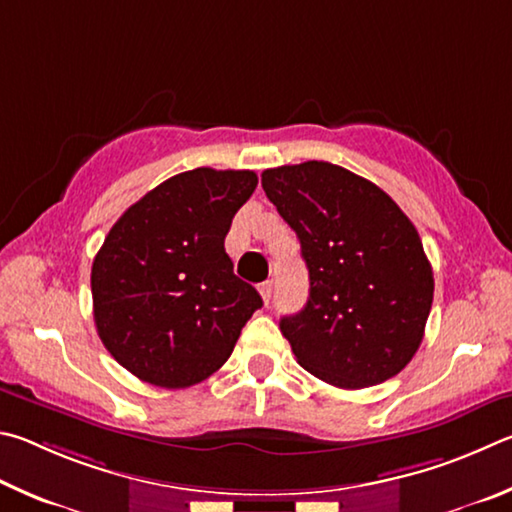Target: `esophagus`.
I'll return each instance as SVG.
<instances>
[{
  "label": "esophagus",
  "mask_w": 512,
  "mask_h": 512,
  "mask_svg": "<svg viewBox=\"0 0 512 512\" xmlns=\"http://www.w3.org/2000/svg\"><path fill=\"white\" fill-rule=\"evenodd\" d=\"M258 292H261V297H263L265 306H267V303H270V299H272V292H274V285H272V281H265V283L258 285Z\"/></svg>",
  "instance_id": "1"
}]
</instances>
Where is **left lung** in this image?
<instances>
[{"label": "left lung", "instance_id": "obj_1", "mask_svg": "<svg viewBox=\"0 0 512 512\" xmlns=\"http://www.w3.org/2000/svg\"><path fill=\"white\" fill-rule=\"evenodd\" d=\"M261 184L297 233L310 274L306 308L281 319L297 362L339 389L398 375L434 301L414 224L382 188L328 161L267 168Z\"/></svg>", "mask_w": 512, "mask_h": 512}]
</instances>
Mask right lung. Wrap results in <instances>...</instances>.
<instances>
[{"instance_id": "1", "label": "right lung", "mask_w": 512, "mask_h": 512, "mask_svg": "<svg viewBox=\"0 0 512 512\" xmlns=\"http://www.w3.org/2000/svg\"><path fill=\"white\" fill-rule=\"evenodd\" d=\"M256 184L254 170H186L134 202L105 236L92 265L96 330L139 380L164 389L206 380L263 306L224 251Z\"/></svg>"}]
</instances>
